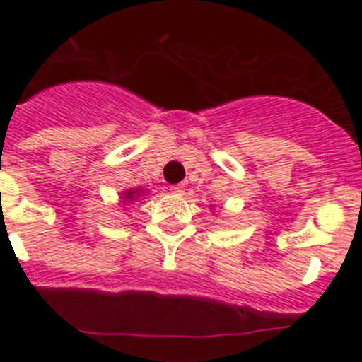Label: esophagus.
<instances>
[{"mask_svg":"<svg viewBox=\"0 0 362 362\" xmlns=\"http://www.w3.org/2000/svg\"><path fill=\"white\" fill-rule=\"evenodd\" d=\"M183 185H172L170 187V192H174V194H183Z\"/></svg>","mask_w":362,"mask_h":362,"instance_id":"34e87169","label":"esophagus"}]
</instances>
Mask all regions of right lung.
<instances>
[{"label":"right lung","mask_w":362,"mask_h":362,"mask_svg":"<svg viewBox=\"0 0 362 362\" xmlns=\"http://www.w3.org/2000/svg\"><path fill=\"white\" fill-rule=\"evenodd\" d=\"M134 190H129V192H126V197H128V199H132V197H134Z\"/></svg>","instance_id":"1"}]
</instances>
